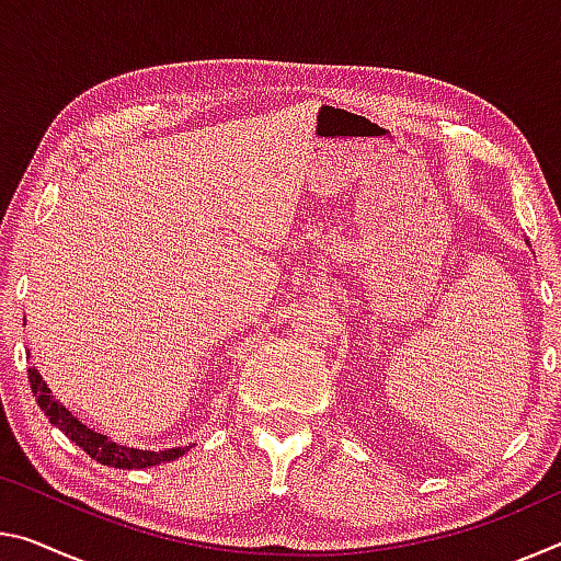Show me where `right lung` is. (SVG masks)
Masks as SVG:
<instances>
[{
  "label": "right lung",
  "instance_id": "right-lung-1",
  "mask_svg": "<svg viewBox=\"0 0 561 561\" xmlns=\"http://www.w3.org/2000/svg\"><path fill=\"white\" fill-rule=\"evenodd\" d=\"M30 383H32V393L36 396V403H39L44 415L49 417L56 428L66 433V438H71L83 453L91 455L93 460H99L103 465H111V468L140 470V468H150V465H158V462L175 460L178 455L185 453V448L150 453V450L126 448V445H116L113 440H108L106 435L91 431L81 421H76V417L51 396L49 388H46V383L42 381V376L36 374V368H30Z\"/></svg>",
  "mask_w": 561,
  "mask_h": 561
}]
</instances>
